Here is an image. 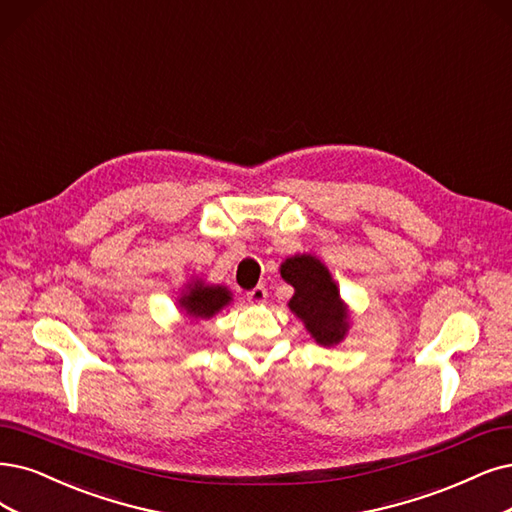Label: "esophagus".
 I'll use <instances>...</instances> for the list:
<instances>
[{
	"label": "esophagus",
	"mask_w": 512,
	"mask_h": 512,
	"mask_svg": "<svg viewBox=\"0 0 512 512\" xmlns=\"http://www.w3.org/2000/svg\"><path fill=\"white\" fill-rule=\"evenodd\" d=\"M246 299H249V304L259 306V304H263V301L268 299V289L263 287V285H257L255 289H251L249 293H246Z\"/></svg>",
	"instance_id": "34e87169"
}]
</instances>
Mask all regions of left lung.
Segmentation results:
<instances>
[{"label": "left lung", "mask_w": 512, "mask_h": 512, "mask_svg": "<svg viewBox=\"0 0 512 512\" xmlns=\"http://www.w3.org/2000/svg\"><path fill=\"white\" fill-rule=\"evenodd\" d=\"M280 276L295 287L289 308L304 320L316 342L323 346L342 342L348 329V314L323 263L312 255H295L282 263Z\"/></svg>", "instance_id": "1"}]
</instances>
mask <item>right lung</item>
Here are the masks:
<instances>
[{
  "label": "right lung",
  "mask_w": 512,
  "mask_h": 512,
  "mask_svg": "<svg viewBox=\"0 0 512 512\" xmlns=\"http://www.w3.org/2000/svg\"><path fill=\"white\" fill-rule=\"evenodd\" d=\"M232 301L230 291L223 287H202L194 285L185 297H181V308L194 318H211L215 312H219L223 306Z\"/></svg>",
  "instance_id": "right-lung-1"
}]
</instances>
